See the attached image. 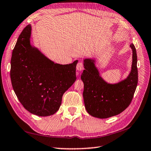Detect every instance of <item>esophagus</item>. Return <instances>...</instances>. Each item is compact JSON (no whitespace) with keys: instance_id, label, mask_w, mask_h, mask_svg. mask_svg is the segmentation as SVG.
<instances>
[{"instance_id":"obj_1","label":"esophagus","mask_w":151,"mask_h":151,"mask_svg":"<svg viewBox=\"0 0 151 151\" xmlns=\"http://www.w3.org/2000/svg\"><path fill=\"white\" fill-rule=\"evenodd\" d=\"M76 68L78 71H81L84 69V64L83 62H79V63L77 64Z\"/></svg>"}]
</instances>
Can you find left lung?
<instances>
[{"instance_id": "obj_1", "label": "left lung", "mask_w": 151, "mask_h": 151, "mask_svg": "<svg viewBox=\"0 0 151 151\" xmlns=\"http://www.w3.org/2000/svg\"><path fill=\"white\" fill-rule=\"evenodd\" d=\"M131 71L127 78L116 84L103 80L95 65V60L85 59L81 78L84 83L83 99L87 112L99 119L119 115L131 104L138 84L137 54L133 43Z\"/></svg>"}]
</instances>
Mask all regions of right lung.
<instances>
[{
	"mask_svg": "<svg viewBox=\"0 0 151 151\" xmlns=\"http://www.w3.org/2000/svg\"><path fill=\"white\" fill-rule=\"evenodd\" d=\"M31 34L29 24L17 40L11 60V81L25 109L38 116H50L60 108L63 95L76 81L78 61L54 63L31 46Z\"/></svg>",
	"mask_w": 151,
	"mask_h": 151,
	"instance_id": "add662e5",
	"label": "right lung"
}]
</instances>
